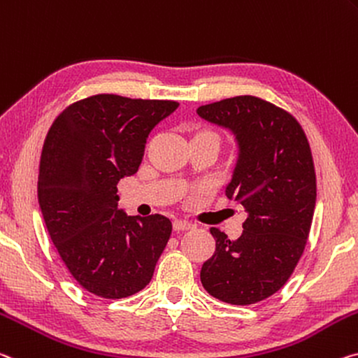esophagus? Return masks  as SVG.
<instances>
[{"label":"esophagus","instance_id":"34e87169","mask_svg":"<svg viewBox=\"0 0 358 358\" xmlns=\"http://www.w3.org/2000/svg\"><path fill=\"white\" fill-rule=\"evenodd\" d=\"M194 228V224L189 223V221H185V220H175L173 221V229L175 231H188Z\"/></svg>","mask_w":358,"mask_h":358}]
</instances>
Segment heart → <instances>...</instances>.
Returning a JSON list of instances; mask_svg holds the SVG:
<instances>
[{"label": "heart", "instance_id": "b5f03b06", "mask_svg": "<svg viewBox=\"0 0 358 358\" xmlns=\"http://www.w3.org/2000/svg\"><path fill=\"white\" fill-rule=\"evenodd\" d=\"M201 134H208V135H215V134H212V132H201ZM215 137H217V135H215Z\"/></svg>", "mask_w": 358, "mask_h": 358}]
</instances>
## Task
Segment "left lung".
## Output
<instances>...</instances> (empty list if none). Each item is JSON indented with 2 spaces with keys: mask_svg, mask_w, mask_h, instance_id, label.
Wrapping results in <instances>:
<instances>
[{
  "mask_svg": "<svg viewBox=\"0 0 358 358\" xmlns=\"http://www.w3.org/2000/svg\"><path fill=\"white\" fill-rule=\"evenodd\" d=\"M196 113L234 138L236 162L224 194L247 213L239 239L210 229L217 248L202 264L201 282L220 301H263L285 285L310 231L317 192L308 138L290 113L252 95Z\"/></svg>",
  "mask_w": 358,
  "mask_h": 358,
  "instance_id": "8db88e82",
  "label": "left lung"
}]
</instances>
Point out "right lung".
Here are the masks:
<instances>
[{"mask_svg": "<svg viewBox=\"0 0 358 358\" xmlns=\"http://www.w3.org/2000/svg\"><path fill=\"white\" fill-rule=\"evenodd\" d=\"M177 101L100 94L60 113L43 146L38 201L50 239L87 292L119 299L148 285L172 223L117 208L119 180L138 172L148 135Z\"/></svg>", "mask_w": 358, "mask_h": 358, "instance_id": "1", "label": "right lung"}]
</instances>
